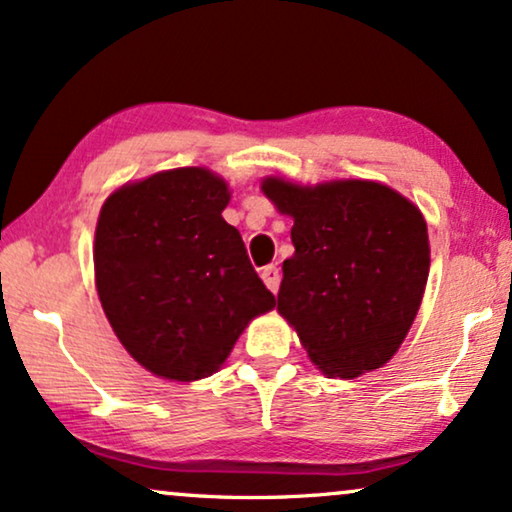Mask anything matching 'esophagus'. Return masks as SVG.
<instances>
[{"label": "esophagus", "mask_w": 512, "mask_h": 512, "mask_svg": "<svg viewBox=\"0 0 512 512\" xmlns=\"http://www.w3.org/2000/svg\"><path fill=\"white\" fill-rule=\"evenodd\" d=\"M261 277H263L265 287H268L272 294H277V289H280V280H282L280 268H277V265H265V268L261 270Z\"/></svg>", "instance_id": "obj_1"}]
</instances>
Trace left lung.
Instances as JSON below:
<instances>
[{
  "mask_svg": "<svg viewBox=\"0 0 512 512\" xmlns=\"http://www.w3.org/2000/svg\"><path fill=\"white\" fill-rule=\"evenodd\" d=\"M265 197L294 218L277 310L329 378H355L397 353L421 308L428 225L388 185H296L265 178Z\"/></svg>",
  "mask_w": 512,
  "mask_h": 512,
  "instance_id": "1",
  "label": "left lung"
}]
</instances>
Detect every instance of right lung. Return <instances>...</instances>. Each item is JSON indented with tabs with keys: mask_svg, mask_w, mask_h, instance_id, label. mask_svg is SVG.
<instances>
[{
	"mask_svg": "<svg viewBox=\"0 0 512 512\" xmlns=\"http://www.w3.org/2000/svg\"><path fill=\"white\" fill-rule=\"evenodd\" d=\"M228 183L185 167L126 183L96 225V289L129 355L169 381L221 369L256 315L275 308L242 235L223 221Z\"/></svg>",
	"mask_w": 512,
	"mask_h": 512,
	"instance_id": "1",
	"label": "right lung"
}]
</instances>
